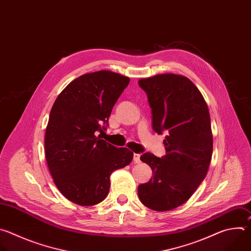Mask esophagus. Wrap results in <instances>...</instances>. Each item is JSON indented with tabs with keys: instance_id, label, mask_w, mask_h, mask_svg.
Masks as SVG:
<instances>
[{
	"instance_id": "obj_1",
	"label": "esophagus",
	"mask_w": 251,
	"mask_h": 251,
	"mask_svg": "<svg viewBox=\"0 0 251 251\" xmlns=\"http://www.w3.org/2000/svg\"><path fill=\"white\" fill-rule=\"evenodd\" d=\"M133 161H134V163L140 162V154L139 153H133Z\"/></svg>"
}]
</instances>
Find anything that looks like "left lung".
<instances>
[{
	"label": "left lung",
	"mask_w": 251,
	"mask_h": 251,
	"mask_svg": "<svg viewBox=\"0 0 251 251\" xmlns=\"http://www.w3.org/2000/svg\"><path fill=\"white\" fill-rule=\"evenodd\" d=\"M138 85L147 95L152 129L167 133L164 156H140L153 176L138 186V197L149 209L170 211L187 202L207 175L213 154L209 109L201 92L184 76L159 74Z\"/></svg>",
	"instance_id": "8db88e82"
}]
</instances>
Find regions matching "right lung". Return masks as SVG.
<instances>
[{
	"label": "right lung",
	"instance_id": "right-lung-1",
	"mask_svg": "<svg viewBox=\"0 0 251 251\" xmlns=\"http://www.w3.org/2000/svg\"><path fill=\"white\" fill-rule=\"evenodd\" d=\"M129 78L107 70L73 80L54 102L45 131L48 169L61 194L81 206L101 203L113 171L128 165L133 153L101 139Z\"/></svg>",
	"mask_w": 251,
	"mask_h": 251
}]
</instances>
